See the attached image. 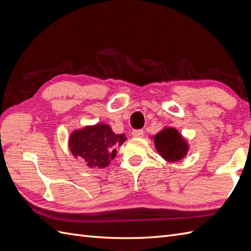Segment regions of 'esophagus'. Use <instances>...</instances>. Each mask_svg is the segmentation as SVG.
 <instances>
[{
  "mask_svg": "<svg viewBox=\"0 0 251 251\" xmlns=\"http://www.w3.org/2000/svg\"><path fill=\"white\" fill-rule=\"evenodd\" d=\"M132 135L134 136V137H142L143 130H141V128H139V130H133Z\"/></svg>",
  "mask_w": 251,
  "mask_h": 251,
  "instance_id": "esophagus-1",
  "label": "esophagus"
}]
</instances>
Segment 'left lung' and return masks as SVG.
Listing matches in <instances>:
<instances>
[{
    "label": "left lung",
    "mask_w": 251,
    "mask_h": 251,
    "mask_svg": "<svg viewBox=\"0 0 251 251\" xmlns=\"http://www.w3.org/2000/svg\"><path fill=\"white\" fill-rule=\"evenodd\" d=\"M158 153L165 160L178 161L187 151V144L175 128H165L154 137Z\"/></svg>",
    "instance_id": "8db88e82"
}]
</instances>
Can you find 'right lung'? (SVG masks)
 Segmentation results:
<instances>
[{
    "instance_id": "add662e5",
    "label": "right lung",
    "mask_w": 251,
    "mask_h": 251,
    "mask_svg": "<svg viewBox=\"0 0 251 251\" xmlns=\"http://www.w3.org/2000/svg\"><path fill=\"white\" fill-rule=\"evenodd\" d=\"M126 139L124 134H114L109 126L96 125L73 132L69 147L74 157L85 159L90 168L101 169L109 165L115 157V148L121 146Z\"/></svg>"
}]
</instances>
